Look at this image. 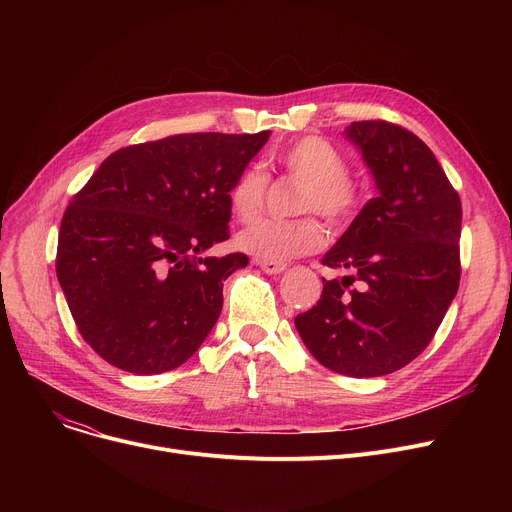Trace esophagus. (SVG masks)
<instances>
[{
  "label": "esophagus",
  "mask_w": 512,
  "mask_h": 512,
  "mask_svg": "<svg viewBox=\"0 0 512 512\" xmlns=\"http://www.w3.org/2000/svg\"><path fill=\"white\" fill-rule=\"evenodd\" d=\"M253 263L259 265L261 270H263L265 274H270V276L282 274V272L286 270V263H282V261H263V259H255Z\"/></svg>",
  "instance_id": "1"
}]
</instances>
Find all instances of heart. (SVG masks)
<instances>
[{"instance_id": "heart-1", "label": "heart", "mask_w": 512, "mask_h": 512, "mask_svg": "<svg viewBox=\"0 0 512 512\" xmlns=\"http://www.w3.org/2000/svg\"><path fill=\"white\" fill-rule=\"evenodd\" d=\"M270 164L303 182L297 197V213H319L328 224L338 226L357 211L361 188L348 178V161L338 147L319 137H305L276 151ZM267 176L249 166L242 170L228 191L234 218L249 224L259 218L265 205ZM238 247L263 261H288L315 253L324 247L326 232L315 218L290 222L263 220L238 234Z\"/></svg>"}]
</instances>
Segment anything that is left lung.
<instances>
[{
	"label": "left lung",
	"instance_id": "left-lung-1",
	"mask_svg": "<svg viewBox=\"0 0 512 512\" xmlns=\"http://www.w3.org/2000/svg\"><path fill=\"white\" fill-rule=\"evenodd\" d=\"M344 137L361 151L378 197L321 259L348 276L324 278L317 305L294 326L324 367L380 378L423 353L456 297L463 209L436 155L413 132L363 120L346 126Z\"/></svg>",
	"mask_w": 512,
	"mask_h": 512
}]
</instances>
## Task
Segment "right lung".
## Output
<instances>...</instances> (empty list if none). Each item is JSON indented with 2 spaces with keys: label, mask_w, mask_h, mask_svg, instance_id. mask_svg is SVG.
Returning <instances> with one entry per match:
<instances>
[{
  "label": "right lung",
  "mask_w": 512,
  "mask_h": 512,
  "mask_svg": "<svg viewBox=\"0 0 512 512\" xmlns=\"http://www.w3.org/2000/svg\"><path fill=\"white\" fill-rule=\"evenodd\" d=\"M270 139L193 132L107 157L70 201L56 272L93 351L137 375L191 359L218 321L224 282L249 259L209 257L230 238L228 191Z\"/></svg>",
  "instance_id": "obj_1"
}]
</instances>
